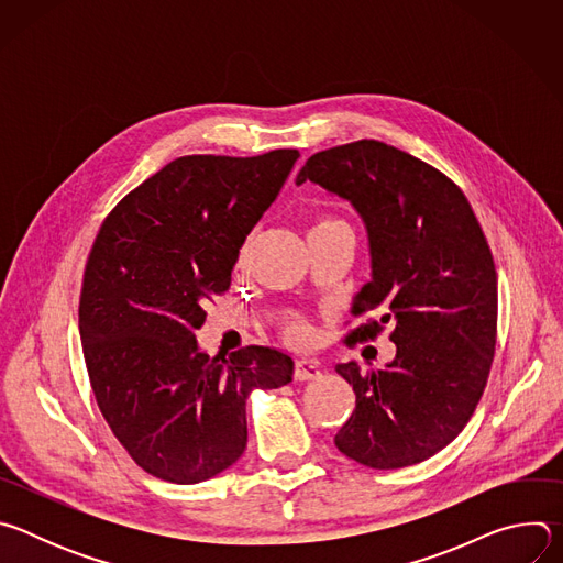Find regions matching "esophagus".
I'll return each instance as SVG.
<instances>
[{"mask_svg":"<svg viewBox=\"0 0 563 563\" xmlns=\"http://www.w3.org/2000/svg\"><path fill=\"white\" fill-rule=\"evenodd\" d=\"M320 374H323V369H320L318 361H307V358L296 361V369H294L296 380H311V378H318Z\"/></svg>","mask_w":563,"mask_h":563,"instance_id":"obj_1","label":"esophagus"}]
</instances>
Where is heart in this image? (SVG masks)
I'll return each instance as SVG.
<instances>
[{
	"instance_id": "heart-1",
	"label": "heart",
	"mask_w": 563,
	"mask_h": 563,
	"mask_svg": "<svg viewBox=\"0 0 563 563\" xmlns=\"http://www.w3.org/2000/svg\"><path fill=\"white\" fill-rule=\"evenodd\" d=\"M320 224H343V222H339V220H328V222H320ZM318 227V224H316ZM307 325L302 323V320H291V323L287 325V336L291 339V341H296V343H302L305 339H307Z\"/></svg>"
}]
</instances>
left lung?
Returning a JSON list of instances; mask_svg holds the SVG:
<instances>
[{
	"label": "left lung",
	"mask_w": 563,
	"mask_h": 563,
	"mask_svg": "<svg viewBox=\"0 0 563 563\" xmlns=\"http://www.w3.org/2000/svg\"><path fill=\"white\" fill-rule=\"evenodd\" d=\"M313 183L361 216L372 278L352 316L374 313L352 341L391 325L383 369L339 363L356 408L336 448L374 470L421 463L470 421L497 343V272L461 189L423 159L378 140L313 153L296 185Z\"/></svg>",
	"instance_id": "1"
}]
</instances>
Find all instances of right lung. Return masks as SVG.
<instances>
[{"label": "right lung", "mask_w": 563, "mask_h": 563, "mask_svg": "<svg viewBox=\"0 0 563 563\" xmlns=\"http://www.w3.org/2000/svg\"><path fill=\"white\" fill-rule=\"evenodd\" d=\"M298 157H178L100 227L79 296L82 352L111 432L157 478L189 486L233 465L247 448L250 394L294 376L280 350L209 356L196 330Z\"/></svg>", "instance_id": "obj_1"}]
</instances>
